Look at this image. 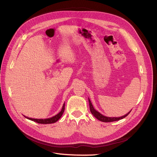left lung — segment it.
Returning <instances> with one entry per match:
<instances>
[{
  "mask_svg": "<svg viewBox=\"0 0 157 157\" xmlns=\"http://www.w3.org/2000/svg\"><path fill=\"white\" fill-rule=\"evenodd\" d=\"M88 101H89L90 111H91L92 115L99 121H100L101 122H113V121H117L121 120V119H122V118H125L126 117H127L128 115H129L130 113L132 111L131 110L129 113H128L126 115H125L124 116H122V117H105V116H103V115H101V113H99V112H98L97 111L95 110L89 98H88Z\"/></svg>",
  "mask_w": 157,
  "mask_h": 157,
  "instance_id": "8db88e82",
  "label": "left lung"
}]
</instances>
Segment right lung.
Masks as SVG:
<instances>
[{"instance_id":"right-lung-1","label":"right lung","mask_w":157,"mask_h":157,"mask_svg":"<svg viewBox=\"0 0 157 157\" xmlns=\"http://www.w3.org/2000/svg\"><path fill=\"white\" fill-rule=\"evenodd\" d=\"M65 110V103L63 104V105L62 107V109H61V111L58 114V115H56V116L50 118H46V119H35V118H29V117H26L28 119H29L31 121H33L34 122H36L37 123H39V124H52V123H54L58 121L59 118H61V117L62 116L63 113L64 112Z\"/></svg>"}]
</instances>
